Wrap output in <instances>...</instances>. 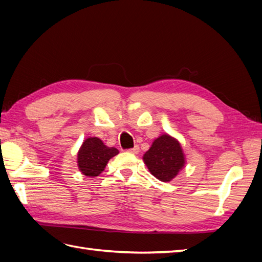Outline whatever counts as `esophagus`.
<instances>
[{
    "instance_id": "esophagus-1",
    "label": "esophagus",
    "mask_w": 262,
    "mask_h": 262,
    "mask_svg": "<svg viewBox=\"0 0 262 262\" xmlns=\"http://www.w3.org/2000/svg\"><path fill=\"white\" fill-rule=\"evenodd\" d=\"M130 153H132V154H138L139 152H140V147H139V145H134V147H132V148H130V149H128Z\"/></svg>"
}]
</instances>
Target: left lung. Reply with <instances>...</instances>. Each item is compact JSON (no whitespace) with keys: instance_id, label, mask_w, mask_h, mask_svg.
I'll use <instances>...</instances> for the list:
<instances>
[{"instance_id":"obj_1","label":"left lung","mask_w":262,"mask_h":262,"mask_svg":"<svg viewBox=\"0 0 262 262\" xmlns=\"http://www.w3.org/2000/svg\"><path fill=\"white\" fill-rule=\"evenodd\" d=\"M143 162L155 178L169 182L185 167L186 156L179 141L165 133L153 141Z\"/></svg>"}]
</instances>
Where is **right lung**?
Returning a JSON list of instances; mask_svg holds the SVG:
<instances>
[{"label":"right lung","mask_w":262,"mask_h":262,"mask_svg":"<svg viewBox=\"0 0 262 262\" xmlns=\"http://www.w3.org/2000/svg\"><path fill=\"white\" fill-rule=\"evenodd\" d=\"M118 154L116 147H108L99 138H87L77 152L78 169L87 177H96L104 171L110 158Z\"/></svg>","instance_id":"right-lung-1"}]
</instances>
